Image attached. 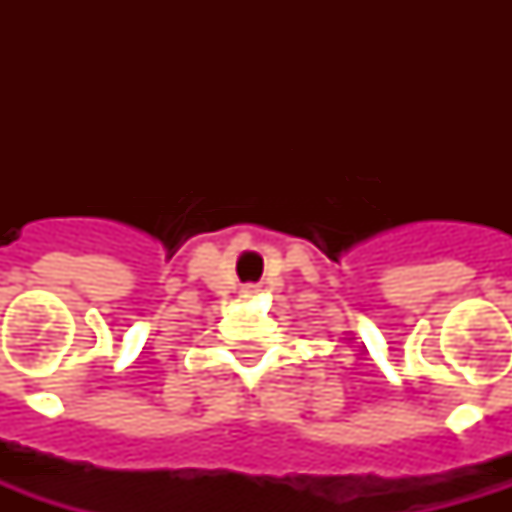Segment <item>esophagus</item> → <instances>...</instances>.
<instances>
[{
    "label": "esophagus",
    "instance_id": "1",
    "mask_svg": "<svg viewBox=\"0 0 512 512\" xmlns=\"http://www.w3.org/2000/svg\"><path fill=\"white\" fill-rule=\"evenodd\" d=\"M260 295V284H244V287H241V297H257Z\"/></svg>",
    "mask_w": 512,
    "mask_h": 512
}]
</instances>
